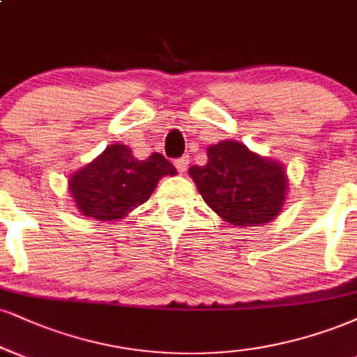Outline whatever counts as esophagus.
I'll list each match as a JSON object with an SVG mask.
<instances>
[{
    "instance_id": "obj_1",
    "label": "esophagus",
    "mask_w": 357,
    "mask_h": 357,
    "mask_svg": "<svg viewBox=\"0 0 357 357\" xmlns=\"http://www.w3.org/2000/svg\"><path fill=\"white\" fill-rule=\"evenodd\" d=\"M174 166H176V169L179 171V173L184 174V173H186L188 166H190V156H183V158H179V160H176Z\"/></svg>"
}]
</instances>
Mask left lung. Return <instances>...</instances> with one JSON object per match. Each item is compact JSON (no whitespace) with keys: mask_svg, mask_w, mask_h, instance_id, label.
I'll use <instances>...</instances> for the list:
<instances>
[{"mask_svg":"<svg viewBox=\"0 0 357 357\" xmlns=\"http://www.w3.org/2000/svg\"><path fill=\"white\" fill-rule=\"evenodd\" d=\"M206 154L208 162L188 174L222 221L246 227L276 220L289 186L284 165L231 139L211 144Z\"/></svg>","mask_w":357,"mask_h":357,"instance_id":"1","label":"left lung"}]
</instances>
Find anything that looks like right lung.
Here are the masks:
<instances>
[{
  "label": "right lung",
  "mask_w": 357,
  "mask_h": 357,
  "mask_svg": "<svg viewBox=\"0 0 357 357\" xmlns=\"http://www.w3.org/2000/svg\"><path fill=\"white\" fill-rule=\"evenodd\" d=\"M176 167L160 153L137 160L126 144H109L100 156L68 179L76 209L96 221L123 220L149 199L162 176Z\"/></svg>",
  "instance_id": "1"
}]
</instances>
